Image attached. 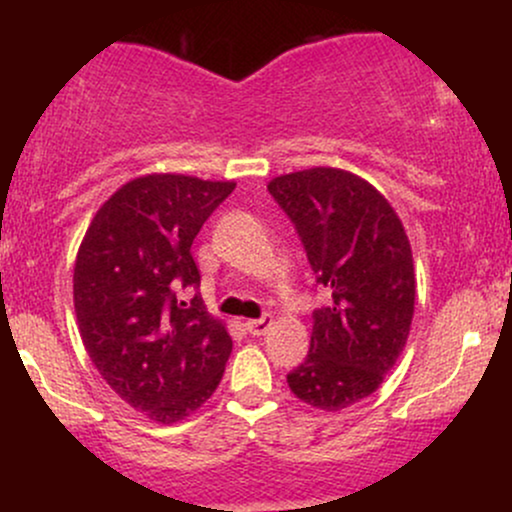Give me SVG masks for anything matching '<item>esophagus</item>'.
<instances>
[{"mask_svg": "<svg viewBox=\"0 0 512 512\" xmlns=\"http://www.w3.org/2000/svg\"><path fill=\"white\" fill-rule=\"evenodd\" d=\"M269 327H272V317H260V320H248L245 322V330L250 334H255V337H262V334H267Z\"/></svg>", "mask_w": 512, "mask_h": 512, "instance_id": "obj_1", "label": "esophagus"}]
</instances>
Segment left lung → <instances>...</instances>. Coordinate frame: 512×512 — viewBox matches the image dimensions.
<instances>
[{
	"instance_id": "8db88e82",
	"label": "left lung",
	"mask_w": 512,
	"mask_h": 512,
	"mask_svg": "<svg viewBox=\"0 0 512 512\" xmlns=\"http://www.w3.org/2000/svg\"><path fill=\"white\" fill-rule=\"evenodd\" d=\"M332 303L313 313L310 351L289 380L310 407L339 411L373 395L407 344L416 279L411 245L390 202L342 168L269 180Z\"/></svg>"
}]
</instances>
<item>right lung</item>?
Here are the masks:
<instances>
[{
  "label": "right lung",
  "mask_w": 512,
  "mask_h": 512,
  "mask_svg": "<svg viewBox=\"0 0 512 512\" xmlns=\"http://www.w3.org/2000/svg\"><path fill=\"white\" fill-rule=\"evenodd\" d=\"M236 182L151 173L125 182L93 216L74 264L81 342L103 380L156 424L202 407L233 342L197 289L192 240Z\"/></svg>",
  "instance_id": "obj_1"
}]
</instances>
